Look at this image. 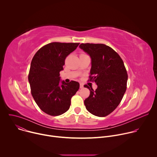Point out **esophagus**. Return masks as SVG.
<instances>
[{
  "label": "esophagus",
  "instance_id": "1",
  "mask_svg": "<svg viewBox=\"0 0 157 157\" xmlns=\"http://www.w3.org/2000/svg\"><path fill=\"white\" fill-rule=\"evenodd\" d=\"M83 87H84L83 84H82V83H80V88H81V89H82Z\"/></svg>",
  "mask_w": 157,
  "mask_h": 157
}]
</instances>
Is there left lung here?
<instances>
[{
	"label": "left lung",
	"instance_id": "obj_1",
	"mask_svg": "<svg viewBox=\"0 0 157 157\" xmlns=\"http://www.w3.org/2000/svg\"><path fill=\"white\" fill-rule=\"evenodd\" d=\"M80 48L91 58L89 81L98 85L89 87L90 95L84 100L86 109L92 114L105 117L116 109L127 89L128 75L123 60L113 48L104 44L81 43Z\"/></svg>",
	"mask_w": 157,
	"mask_h": 157
}]
</instances>
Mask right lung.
I'll use <instances>...</instances> for the list:
<instances>
[{
    "mask_svg": "<svg viewBox=\"0 0 157 157\" xmlns=\"http://www.w3.org/2000/svg\"><path fill=\"white\" fill-rule=\"evenodd\" d=\"M79 43H48L39 49L30 64L29 81L32 95L40 109L46 114L57 116L70 109L71 99L78 91L79 83L61 81L59 72L64 60Z\"/></svg>",
    "mask_w": 157,
    "mask_h": 157,
    "instance_id": "obj_1",
    "label": "right lung"
}]
</instances>
